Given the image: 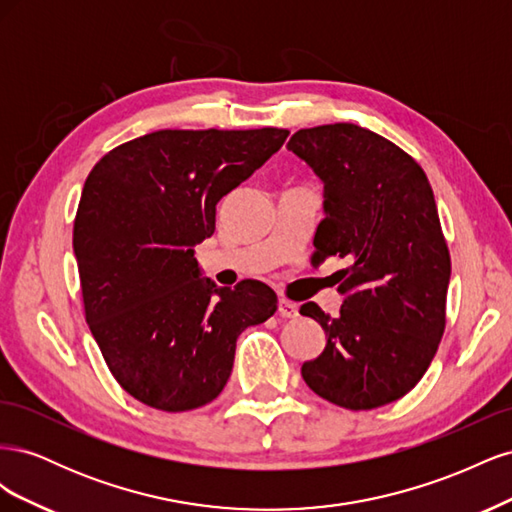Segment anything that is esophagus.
Wrapping results in <instances>:
<instances>
[{"instance_id": "esophagus-1", "label": "esophagus", "mask_w": 512, "mask_h": 512, "mask_svg": "<svg viewBox=\"0 0 512 512\" xmlns=\"http://www.w3.org/2000/svg\"><path fill=\"white\" fill-rule=\"evenodd\" d=\"M277 314H280L282 318H297L299 316V305L282 299L280 305H277Z\"/></svg>"}]
</instances>
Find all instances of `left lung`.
Segmentation results:
<instances>
[{
    "mask_svg": "<svg viewBox=\"0 0 512 512\" xmlns=\"http://www.w3.org/2000/svg\"><path fill=\"white\" fill-rule=\"evenodd\" d=\"M288 149L324 183L312 262H350L339 271L335 318L316 303L299 309L327 335L301 376L335 406L391 404L425 376L446 324L451 256L427 175L404 149L354 123L299 130Z\"/></svg>",
    "mask_w": 512,
    "mask_h": 512,
    "instance_id": "obj_1",
    "label": "left lung"
}]
</instances>
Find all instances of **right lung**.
Instances as JSON below:
<instances>
[{
  "label": "right lung",
  "instance_id": "1",
  "mask_svg": "<svg viewBox=\"0 0 512 512\" xmlns=\"http://www.w3.org/2000/svg\"><path fill=\"white\" fill-rule=\"evenodd\" d=\"M290 132L158 130L91 168L74 220L85 320L121 389L164 412L209 404L226 386L237 337L277 309L258 280L218 288L194 245L215 207Z\"/></svg>",
  "mask_w": 512,
  "mask_h": 512
}]
</instances>
